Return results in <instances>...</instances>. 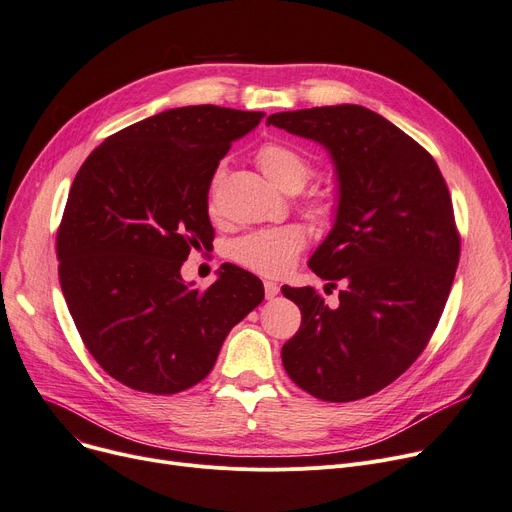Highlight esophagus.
I'll return each instance as SVG.
<instances>
[{
	"label": "esophagus",
	"mask_w": 512,
	"mask_h": 512,
	"mask_svg": "<svg viewBox=\"0 0 512 512\" xmlns=\"http://www.w3.org/2000/svg\"><path fill=\"white\" fill-rule=\"evenodd\" d=\"M265 298L267 300H271L274 296H278V292H280V286L276 284V282H269V280H265Z\"/></svg>",
	"instance_id": "1"
}]
</instances>
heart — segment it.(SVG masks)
<instances>
[{
  "label": "heart",
  "mask_w": 512,
  "mask_h": 512,
  "mask_svg": "<svg viewBox=\"0 0 512 512\" xmlns=\"http://www.w3.org/2000/svg\"><path fill=\"white\" fill-rule=\"evenodd\" d=\"M257 164L263 175L282 191L300 189L311 175V164L294 146L269 142L259 148ZM222 179V170L214 177V187ZM304 249V234L296 226H276L249 232L230 245L236 263L259 276H284Z\"/></svg>",
  "instance_id": "obj_1"
}]
</instances>
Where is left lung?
Returning a JSON list of instances; mask_svg holds the SVG:
<instances>
[{
    "label": "left lung",
    "mask_w": 512,
    "mask_h": 512,
    "mask_svg": "<svg viewBox=\"0 0 512 512\" xmlns=\"http://www.w3.org/2000/svg\"><path fill=\"white\" fill-rule=\"evenodd\" d=\"M267 125L323 146L337 183L335 218L309 267L333 288L282 286L302 313L284 344L288 377L323 401L381 391L414 364L445 309L459 263L453 203L434 158L360 105L274 113Z\"/></svg>",
    "instance_id": "obj_1"
}]
</instances>
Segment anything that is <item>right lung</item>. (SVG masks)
<instances>
[{
    "mask_svg": "<svg viewBox=\"0 0 512 512\" xmlns=\"http://www.w3.org/2000/svg\"><path fill=\"white\" fill-rule=\"evenodd\" d=\"M261 117L168 109L111 135L78 170L57 232L61 292L88 352L135 391L173 395L206 379L263 300L261 280L232 263L206 292L181 278L191 247L214 238L216 168Z\"/></svg>",
    "mask_w": 512,
    "mask_h": 512,
    "instance_id": "add662e5",
    "label": "right lung"
}]
</instances>
